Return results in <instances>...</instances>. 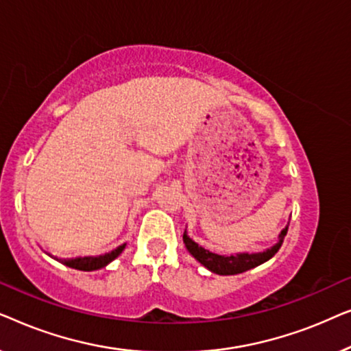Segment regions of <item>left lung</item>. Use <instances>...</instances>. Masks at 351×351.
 <instances>
[{
  "mask_svg": "<svg viewBox=\"0 0 351 351\" xmlns=\"http://www.w3.org/2000/svg\"><path fill=\"white\" fill-rule=\"evenodd\" d=\"M287 227H289V225H287ZM287 227L280 233V241H278L275 246L257 254H237V256H228V257L219 256V254L209 252L208 249L198 246L193 239L189 238L186 232L184 233V243L191 256H193L199 263H203L208 270H210L213 273H217V275H238V273L247 271L254 267L261 265L263 262L270 261V258L280 251L281 244L285 241V237L287 233Z\"/></svg>",
  "mask_w": 351,
  "mask_h": 351,
  "instance_id": "obj_1",
  "label": "left lung"
}]
</instances>
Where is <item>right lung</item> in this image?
Listing matches in <instances>:
<instances>
[{
    "label": "right lung",
    "instance_id": "1",
    "mask_svg": "<svg viewBox=\"0 0 351 351\" xmlns=\"http://www.w3.org/2000/svg\"><path fill=\"white\" fill-rule=\"evenodd\" d=\"M126 244L119 246L114 249V251L104 254V256H97V257H76V258H60V262L64 265L70 267V268H76V270H83V271H93V270H99V268L107 267L110 262L114 261L119 254L123 252V249Z\"/></svg>",
    "mask_w": 351,
    "mask_h": 351
}]
</instances>
